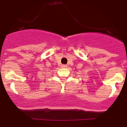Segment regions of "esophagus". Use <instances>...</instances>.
<instances>
[{"instance_id":"34e87169","label":"esophagus","mask_w":127,"mask_h":127,"mask_svg":"<svg viewBox=\"0 0 127 127\" xmlns=\"http://www.w3.org/2000/svg\"><path fill=\"white\" fill-rule=\"evenodd\" d=\"M61 67H63V68H66V67H67V66L65 64H62L61 65Z\"/></svg>"}]
</instances>
